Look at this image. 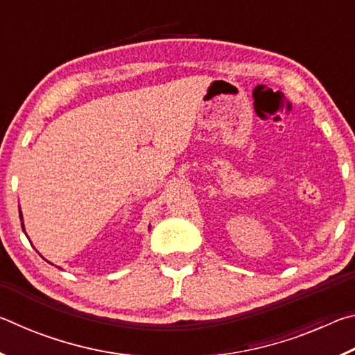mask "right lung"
I'll return each mask as SVG.
<instances>
[{
	"label": "right lung",
	"mask_w": 355,
	"mask_h": 355,
	"mask_svg": "<svg viewBox=\"0 0 355 355\" xmlns=\"http://www.w3.org/2000/svg\"><path fill=\"white\" fill-rule=\"evenodd\" d=\"M20 219H21V213H20ZM21 228H23V222H21Z\"/></svg>",
	"instance_id": "1"
}]
</instances>
